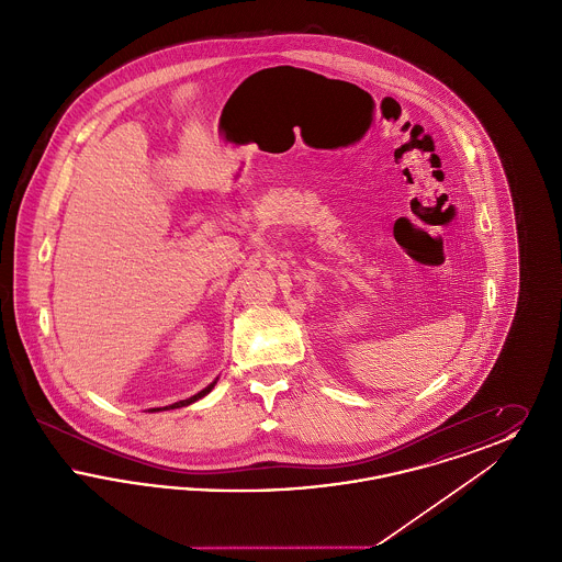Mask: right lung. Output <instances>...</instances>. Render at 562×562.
<instances>
[{
	"label": "right lung",
	"mask_w": 562,
	"mask_h": 562,
	"mask_svg": "<svg viewBox=\"0 0 562 562\" xmlns=\"http://www.w3.org/2000/svg\"><path fill=\"white\" fill-rule=\"evenodd\" d=\"M214 383H216V381H213L209 387H204L202 392H198L195 396H191V398H188V401L175 402V404H170V406H164V408H181V406H188V404H191V402L200 401L202 396H206V394L213 390ZM151 411H161V408H151Z\"/></svg>",
	"instance_id": "1"
}]
</instances>
